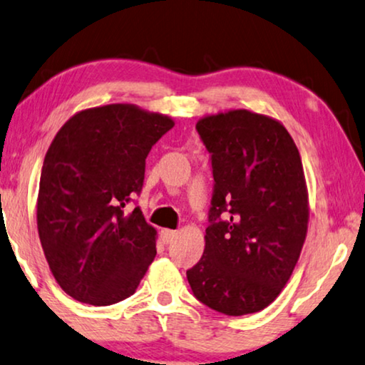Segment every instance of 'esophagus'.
I'll list each match as a JSON object with an SVG mask.
<instances>
[{
	"label": "esophagus",
	"instance_id": "obj_1",
	"mask_svg": "<svg viewBox=\"0 0 365 365\" xmlns=\"http://www.w3.org/2000/svg\"><path fill=\"white\" fill-rule=\"evenodd\" d=\"M178 232L176 230H170V229H163L161 230V239L165 244H171V242L176 239Z\"/></svg>",
	"mask_w": 365,
	"mask_h": 365
}]
</instances>
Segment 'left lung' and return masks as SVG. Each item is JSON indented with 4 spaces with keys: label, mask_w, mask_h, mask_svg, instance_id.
I'll use <instances>...</instances> for the list:
<instances>
[{
    "label": "left lung",
    "mask_w": 365,
    "mask_h": 365,
    "mask_svg": "<svg viewBox=\"0 0 365 365\" xmlns=\"http://www.w3.org/2000/svg\"><path fill=\"white\" fill-rule=\"evenodd\" d=\"M214 189L194 297L227 316L257 313L292 277L308 230L298 148L277 120L232 110L197 121Z\"/></svg>",
    "instance_id": "left-lung-1"
}]
</instances>
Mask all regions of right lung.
<instances>
[{"label": "right lung", "instance_id": "right-lung-1", "mask_svg": "<svg viewBox=\"0 0 365 365\" xmlns=\"http://www.w3.org/2000/svg\"><path fill=\"white\" fill-rule=\"evenodd\" d=\"M174 126L135 105L73 115L46 153L38 230L46 260L67 294L108 306L131 297L156 257V230L138 207L146 156Z\"/></svg>", "mask_w": 365, "mask_h": 365}]
</instances>
